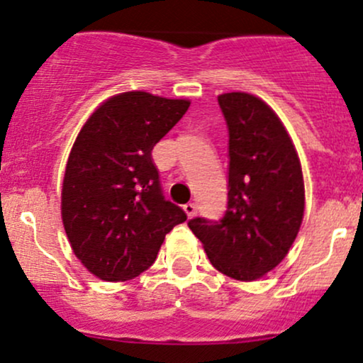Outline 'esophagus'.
<instances>
[{
    "label": "esophagus",
    "instance_id": "esophagus-1",
    "mask_svg": "<svg viewBox=\"0 0 363 363\" xmlns=\"http://www.w3.org/2000/svg\"><path fill=\"white\" fill-rule=\"evenodd\" d=\"M182 208H184V212H186V215H188L189 218L193 217L194 213H196V205H194V203H186V205L182 206Z\"/></svg>",
    "mask_w": 363,
    "mask_h": 363
}]
</instances>
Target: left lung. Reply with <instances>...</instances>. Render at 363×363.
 Listing matches in <instances>:
<instances>
[{"instance_id": "8db88e82", "label": "left lung", "mask_w": 363, "mask_h": 363, "mask_svg": "<svg viewBox=\"0 0 363 363\" xmlns=\"http://www.w3.org/2000/svg\"><path fill=\"white\" fill-rule=\"evenodd\" d=\"M229 130V193L220 220L188 222L218 272L255 281L291 248L305 210L300 158L267 103L248 93L218 96Z\"/></svg>"}]
</instances>
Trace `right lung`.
<instances>
[{"instance_id":"1","label":"right lung","mask_w":363,"mask_h":363,"mask_svg":"<svg viewBox=\"0 0 363 363\" xmlns=\"http://www.w3.org/2000/svg\"><path fill=\"white\" fill-rule=\"evenodd\" d=\"M188 99L129 91L106 99L72 146L62 220L72 250L103 281H127L157 258L165 234L186 220L165 200L151 150L182 118Z\"/></svg>"}]
</instances>
